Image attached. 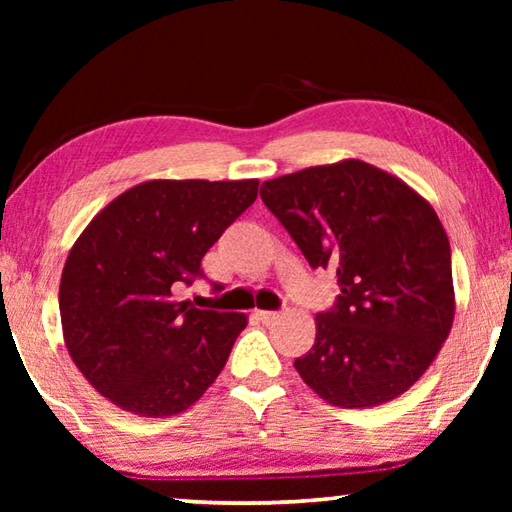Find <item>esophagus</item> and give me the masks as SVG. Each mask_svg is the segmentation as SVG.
Segmentation results:
<instances>
[{"label": "esophagus", "mask_w": 512, "mask_h": 512, "mask_svg": "<svg viewBox=\"0 0 512 512\" xmlns=\"http://www.w3.org/2000/svg\"><path fill=\"white\" fill-rule=\"evenodd\" d=\"M257 318L262 320L264 325H273L277 318H280V314H277V311H257Z\"/></svg>", "instance_id": "1"}]
</instances>
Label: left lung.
<instances>
[{"instance_id": "8db88e82", "label": "left lung", "mask_w": 512, "mask_h": 512, "mask_svg": "<svg viewBox=\"0 0 512 512\" xmlns=\"http://www.w3.org/2000/svg\"><path fill=\"white\" fill-rule=\"evenodd\" d=\"M259 196L309 266L339 277V300L316 316V341L293 363L302 381L341 409L409 391L456 311L452 250L427 198L354 158L266 180Z\"/></svg>"}]
</instances>
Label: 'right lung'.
<instances>
[{"label":"right lung","mask_w":512,"mask_h":512,"mask_svg":"<svg viewBox=\"0 0 512 512\" xmlns=\"http://www.w3.org/2000/svg\"><path fill=\"white\" fill-rule=\"evenodd\" d=\"M257 187V178L146 180L74 241L58 291L65 348L121 411L178 415L219 377L248 316L196 309L176 289L201 275L203 255Z\"/></svg>","instance_id":"obj_1"}]
</instances>
